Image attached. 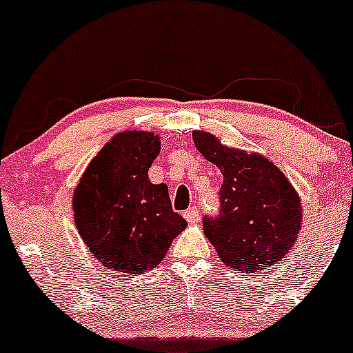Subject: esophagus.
I'll return each instance as SVG.
<instances>
[{
  "instance_id": "obj_1",
  "label": "esophagus",
  "mask_w": 353,
  "mask_h": 353,
  "mask_svg": "<svg viewBox=\"0 0 353 353\" xmlns=\"http://www.w3.org/2000/svg\"><path fill=\"white\" fill-rule=\"evenodd\" d=\"M183 217L187 219V222L190 223H196L200 221V214H199V208L196 207H190L183 212Z\"/></svg>"
}]
</instances>
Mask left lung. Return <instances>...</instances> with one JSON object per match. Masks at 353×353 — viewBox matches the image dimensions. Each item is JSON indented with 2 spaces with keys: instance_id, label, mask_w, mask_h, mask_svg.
<instances>
[{
  "instance_id": "1",
  "label": "left lung",
  "mask_w": 353,
  "mask_h": 353,
  "mask_svg": "<svg viewBox=\"0 0 353 353\" xmlns=\"http://www.w3.org/2000/svg\"><path fill=\"white\" fill-rule=\"evenodd\" d=\"M203 158L222 172L217 217H203V232L227 268L268 269L294 245L303 207L293 185L259 153L223 146L214 134L193 131Z\"/></svg>"
}]
</instances>
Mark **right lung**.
I'll return each mask as SVG.
<instances>
[{"label": "right lung", "mask_w": 353, "mask_h": 353, "mask_svg": "<svg viewBox=\"0 0 353 353\" xmlns=\"http://www.w3.org/2000/svg\"><path fill=\"white\" fill-rule=\"evenodd\" d=\"M160 146L154 132H117L75 187V225L104 268L128 274L157 268L187 227V221L173 212L168 187L148 178Z\"/></svg>", "instance_id": "obj_1"}]
</instances>
